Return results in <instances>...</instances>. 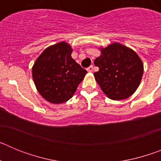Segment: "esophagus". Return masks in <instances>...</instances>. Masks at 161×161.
<instances>
[{
    "instance_id": "esophagus-1",
    "label": "esophagus",
    "mask_w": 161,
    "mask_h": 161,
    "mask_svg": "<svg viewBox=\"0 0 161 161\" xmlns=\"http://www.w3.org/2000/svg\"><path fill=\"white\" fill-rule=\"evenodd\" d=\"M93 65H91V66H89V68H87V71L89 72H93Z\"/></svg>"
}]
</instances>
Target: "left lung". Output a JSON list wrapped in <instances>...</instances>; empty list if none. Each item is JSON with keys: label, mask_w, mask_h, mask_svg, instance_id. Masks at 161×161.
Wrapping results in <instances>:
<instances>
[{"label": "left lung", "mask_w": 161, "mask_h": 161, "mask_svg": "<svg viewBox=\"0 0 161 161\" xmlns=\"http://www.w3.org/2000/svg\"><path fill=\"white\" fill-rule=\"evenodd\" d=\"M101 53L94 60V64L99 68V71L93 74L96 81L112 100L128 98L141 81L142 60L133 50L118 42L102 47Z\"/></svg>", "instance_id": "8db88e82"}]
</instances>
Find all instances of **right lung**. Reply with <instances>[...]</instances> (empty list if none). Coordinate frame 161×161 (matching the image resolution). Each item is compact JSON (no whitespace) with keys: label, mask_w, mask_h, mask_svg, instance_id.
<instances>
[{"label":"right lung","mask_w":161,"mask_h":161,"mask_svg":"<svg viewBox=\"0 0 161 161\" xmlns=\"http://www.w3.org/2000/svg\"><path fill=\"white\" fill-rule=\"evenodd\" d=\"M72 52L69 44L59 42L44 50L34 64L32 76L37 90L51 103L69 100L87 73L72 59Z\"/></svg>","instance_id":"obj_1"}]
</instances>
